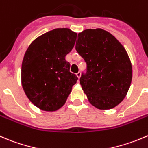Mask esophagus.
Wrapping results in <instances>:
<instances>
[{
    "mask_svg": "<svg viewBox=\"0 0 148 148\" xmlns=\"http://www.w3.org/2000/svg\"><path fill=\"white\" fill-rule=\"evenodd\" d=\"M76 75H77V78L79 79L80 77H81V72H80V71H79L78 73H77V74H76Z\"/></svg>",
    "mask_w": 148,
    "mask_h": 148,
    "instance_id": "esophagus-1",
    "label": "esophagus"
}]
</instances>
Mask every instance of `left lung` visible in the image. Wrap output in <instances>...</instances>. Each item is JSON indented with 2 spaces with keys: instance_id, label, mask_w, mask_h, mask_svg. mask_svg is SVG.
Wrapping results in <instances>:
<instances>
[{
  "instance_id": "obj_1",
  "label": "left lung",
  "mask_w": 148,
  "mask_h": 148,
  "mask_svg": "<svg viewBox=\"0 0 148 148\" xmlns=\"http://www.w3.org/2000/svg\"><path fill=\"white\" fill-rule=\"evenodd\" d=\"M76 50L87 63L80 84L90 104L100 110L118 106L132 79L131 61L122 44L103 29H87L78 34Z\"/></svg>"
}]
</instances>
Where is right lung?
<instances>
[{
	"mask_svg": "<svg viewBox=\"0 0 148 148\" xmlns=\"http://www.w3.org/2000/svg\"><path fill=\"white\" fill-rule=\"evenodd\" d=\"M77 32L58 28L36 38L24 53L21 64V85L29 100L45 111L61 108L77 83L65 60L72 50Z\"/></svg>",
	"mask_w": 148,
	"mask_h": 148,
	"instance_id": "right-lung-1",
	"label": "right lung"
}]
</instances>
